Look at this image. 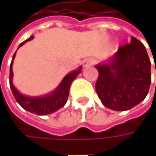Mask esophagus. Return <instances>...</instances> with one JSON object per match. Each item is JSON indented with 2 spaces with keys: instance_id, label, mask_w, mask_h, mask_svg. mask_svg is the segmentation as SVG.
Wrapping results in <instances>:
<instances>
[{
  "instance_id": "1",
  "label": "esophagus",
  "mask_w": 156,
  "mask_h": 156,
  "mask_svg": "<svg viewBox=\"0 0 156 156\" xmlns=\"http://www.w3.org/2000/svg\"><path fill=\"white\" fill-rule=\"evenodd\" d=\"M93 64H94V60L93 59H91V58H87V59H86V60H84V61H83V62H82V65H83V67H84V68L91 67Z\"/></svg>"
}]
</instances>
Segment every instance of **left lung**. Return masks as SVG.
I'll list each match as a JSON object with an SVG mask.
<instances>
[{"label":"left lung","instance_id":"obj_1","mask_svg":"<svg viewBox=\"0 0 156 156\" xmlns=\"http://www.w3.org/2000/svg\"><path fill=\"white\" fill-rule=\"evenodd\" d=\"M99 76L95 90L102 104L115 111H126L141 102L151 83V62L144 45L131 37V43L95 65ZM156 73V68H155Z\"/></svg>","mask_w":156,"mask_h":156}]
</instances>
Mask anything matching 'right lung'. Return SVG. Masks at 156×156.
<instances>
[{"instance_id": "right-lung-1", "label": "right lung", "mask_w": 156, "mask_h": 156, "mask_svg": "<svg viewBox=\"0 0 156 156\" xmlns=\"http://www.w3.org/2000/svg\"><path fill=\"white\" fill-rule=\"evenodd\" d=\"M34 38V35H31L28 39L24 41L19 45L18 48L23 46L26 42L33 40ZM16 52L14 54L12 62L10 64V74H9V85L12 90L13 95L15 96L16 101L21 105V108H23L25 110L28 111L30 113H33L38 115H46L52 114L55 111L62 108L64 105L66 104L68 97H69V88L72 84V81L75 80L81 72V66L75 70L69 72V74L64 76L60 84L57 86L53 91L49 92L44 95L40 96H30L27 94H23L17 90L15 87L13 82V63L15 58Z\"/></svg>"}]
</instances>
